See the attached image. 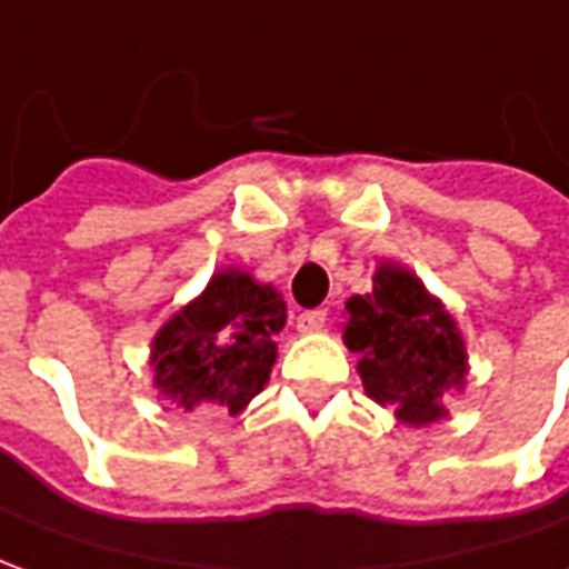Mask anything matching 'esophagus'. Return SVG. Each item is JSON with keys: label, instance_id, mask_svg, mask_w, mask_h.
<instances>
[{"label": "esophagus", "instance_id": "34e87169", "mask_svg": "<svg viewBox=\"0 0 569 569\" xmlns=\"http://www.w3.org/2000/svg\"><path fill=\"white\" fill-rule=\"evenodd\" d=\"M296 326H298V332H305V335H310V332H320L322 326H326V310H301V313H298V320H296Z\"/></svg>", "mask_w": 569, "mask_h": 569}]
</instances>
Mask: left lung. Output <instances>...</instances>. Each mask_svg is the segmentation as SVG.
<instances>
[{
	"instance_id": "1",
	"label": "left lung",
	"mask_w": 569,
	"mask_h": 569,
	"mask_svg": "<svg viewBox=\"0 0 569 569\" xmlns=\"http://www.w3.org/2000/svg\"><path fill=\"white\" fill-rule=\"evenodd\" d=\"M345 345L359 353L366 393L408 427L448 418L441 396L463 390L466 345L453 317L418 277L383 261L366 296L347 301Z\"/></svg>"
}]
</instances>
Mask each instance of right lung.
<instances>
[{"instance_id": "obj_1", "label": "right lung", "mask_w": 569, "mask_h": 569, "mask_svg": "<svg viewBox=\"0 0 569 569\" xmlns=\"http://www.w3.org/2000/svg\"><path fill=\"white\" fill-rule=\"evenodd\" d=\"M283 326L286 301L273 286L256 283L237 268L212 273L207 289L151 341L158 393L186 411L240 415L271 378L273 335Z\"/></svg>"}]
</instances>
